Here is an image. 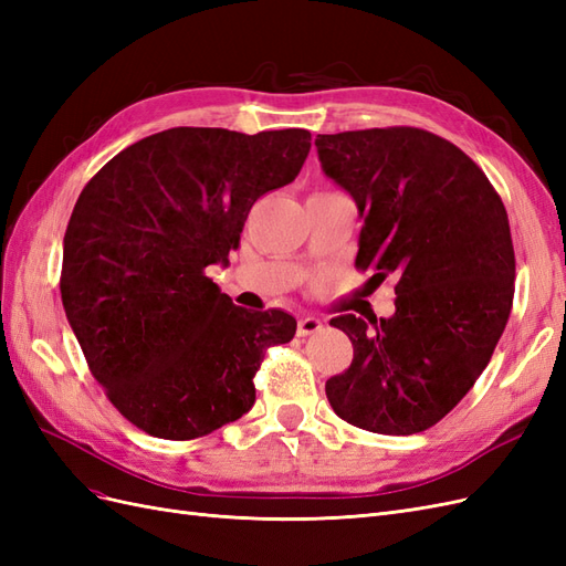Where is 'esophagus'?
Masks as SVG:
<instances>
[{
    "label": "esophagus",
    "mask_w": 566,
    "mask_h": 566,
    "mask_svg": "<svg viewBox=\"0 0 566 566\" xmlns=\"http://www.w3.org/2000/svg\"><path fill=\"white\" fill-rule=\"evenodd\" d=\"M321 328H323V323H321L318 318H314V316H304V318L297 321V335H300V337L314 335V333H318Z\"/></svg>",
    "instance_id": "1"
}]
</instances>
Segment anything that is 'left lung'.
<instances>
[{"label": "left lung", "instance_id": "8db88e82", "mask_svg": "<svg viewBox=\"0 0 566 566\" xmlns=\"http://www.w3.org/2000/svg\"><path fill=\"white\" fill-rule=\"evenodd\" d=\"M323 172L364 217L356 269L394 285L391 318L331 321L354 345L325 382L335 413L378 434L430 430L472 389L515 295L501 196L458 146L418 127L316 136Z\"/></svg>", "mask_w": 566, "mask_h": 566}]
</instances>
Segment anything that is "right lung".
I'll return each instance as SVG.
<instances>
[{
    "instance_id": "1",
    "label": "right lung",
    "mask_w": 566,
    "mask_h": 566,
    "mask_svg": "<svg viewBox=\"0 0 566 566\" xmlns=\"http://www.w3.org/2000/svg\"><path fill=\"white\" fill-rule=\"evenodd\" d=\"M306 129H165L119 150L82 188L63 238L61 297L96 382L132 424L186 441L254 403L285 312H248L205 276L229 262L248 212L293 181Z\"/></svg>"
}]
</instances>
